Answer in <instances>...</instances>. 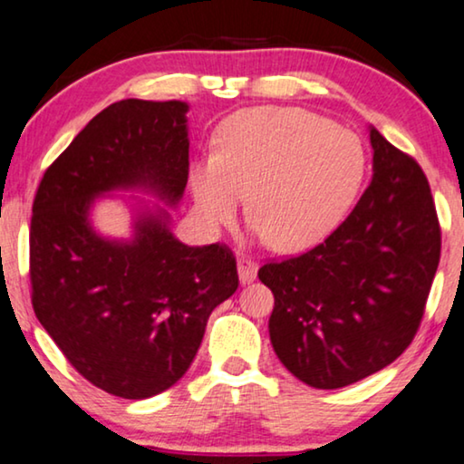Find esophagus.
I'll list each match as a JSON object with an SVG mask.
<instances>
[{"label": "esophagus", "mask_w": 464, "mask_h": 464, "mask_svg": "<svg viewBox=\"0 0 464 464\" xmlns=\"http://www.w3.org/2000/svg\"><path fill=\"white\" fill-rule=\"evenodd\" d=\"M237 273H239V281L241 283H250L256 279V273H258V265L247 256H241L237 260Z\"/></svg>", "instance_id": "1"}]
</instances>
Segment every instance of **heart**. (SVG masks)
Segmentation results:
<instances>
[{"label": "heart", "instance_id": "b5f03b06", "mask_svg": "<svg viewBox=\"0 0 464 464\" xmlns=\"http://www.w3.org/2000/svg\"><path fill=\"white\" fill-rule=\"evenodd\" d=\"M364 177L358 137L298 108H252L218 133L217 156L191 170L206 227L235 218L241 196L279 252H298L342 223Z\"/></svg>", "mask_w": 464, "mask_h": 464}]
</instances>
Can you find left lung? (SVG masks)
I'll list each match as a JSON object with an SVG mask.
<instances>
[{"label": "left lung", "instance_id": "1", "mask_svg": "<svg viewBox=\"0 0 464 464\" xmlns=\"http://www.w3.org/2000/svg\"><path fill=\"white\" fill-rule=\"evenodd\" d=\"M371 145L372 181L348 218L313 250L258 271L275 295L276 356L316 390L361 382L409 348L440 265L425 172L377 129Z\"/></svg>", "mask_w": 464, "mask_h": 464}]
</instances>
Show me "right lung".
<instances>
[{"instance_id":"obj_1","label":"right lung","mask_w":464,"mask_h":464,"mask_svg":"<svg viewBox=\"0 0 464 464\" xmlns=\"http://www.w3.org/2000/svg\"><path fill=\"white\" fill-rule=\"evenodd\" d=\"M188 103L122 100L102 110L47 166L33 199L31 302L89 383L112 396H156L189 369L206 323L239 285L225 244L185 246L169 214L143 212L133 241L100 237L102 193L150 188L175 204L189 177Z\"/></svg>"}]
</instances>
